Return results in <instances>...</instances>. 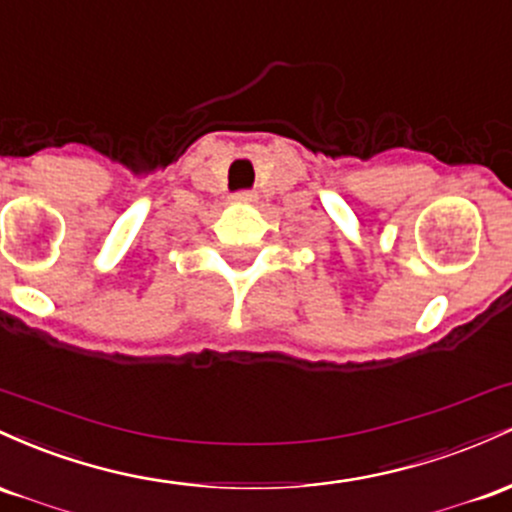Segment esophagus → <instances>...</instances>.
Returning <instances> with one entry per match:
<instances>
[{
	"label": "esophagus",
	"instance_id": "1",
	"mask_svg": "<svg viewBox=\"0 0 512 512\" xmlns=\"http://www.w3.org/2000/svg\"><path fill=\"white\" fill-rule=\"evenodd\" d=\"M234 203H241V205L256 203V193H251V191H241V193L234 195Z\"/></svg>",
	"mask_w": 512,
	"mask_h": 512
}]
</instances>
